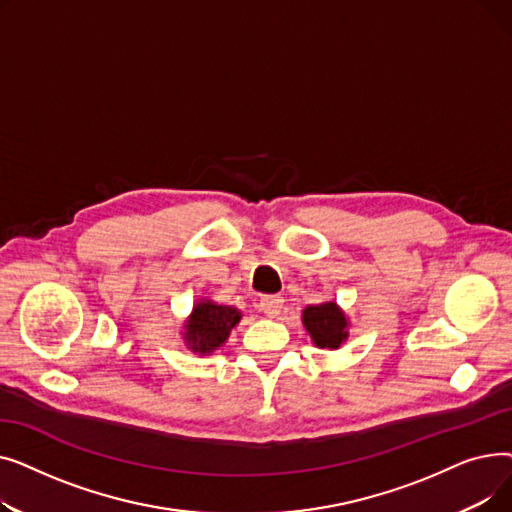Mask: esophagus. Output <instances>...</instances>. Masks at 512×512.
Masks as SVG:
<instances>
[{
  "label": "esophagus",
  "mask_w": 512,
  "mask_h": 512,
  "mask_svg": "<svg viewBox=\"0 0 512 512\" xmlns=\"http://www.w3.org/2000/svg\"><path fill=\"white\" fill-rule=\"evenodd\" d=\"M282 297H263L261 299V311L267 315V317H278L280 311H282Z\"/></svg>",
  "instance_id": "34e87169"
}]
</instances>
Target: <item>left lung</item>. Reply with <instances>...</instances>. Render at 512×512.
I'll list each match as a JSON object with an SVG mask.
<instances>
[{"label": "left lung", "instance_id": "obj_1", "mask_svg": "<svg viewBox=\"0 0 512 512\" xmlns=\"http://www.w3.org/2000/svg\"><path fill=\"white\" fill-rule=\"evenodd\" d=\"M303 326L317 348L336 351L348 338L351 319L336 301H324L303 309Z\"/></svg>", "mask_w": 512, "mask_h": 512}]
</instances>
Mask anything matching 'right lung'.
Masks as SVG:
<instances>
[{
	"label": "right lung",
	"mask_w": 512,
	"mask_h": 512,
	"mask_svg": "<svg viewBox=\"0 0 512 512\" xmlns=\"http://www.w3.org/2000/svg\"><path fill=\"white\" fill-rule=\"evenodd\" d=\"M240 319L242 311L236 307L220 305L211 299H199L184 321L182 340L188 351L195 355H211L224 346Z\"/></svg>",
	"instance_id": "1"
}]
</instances>
